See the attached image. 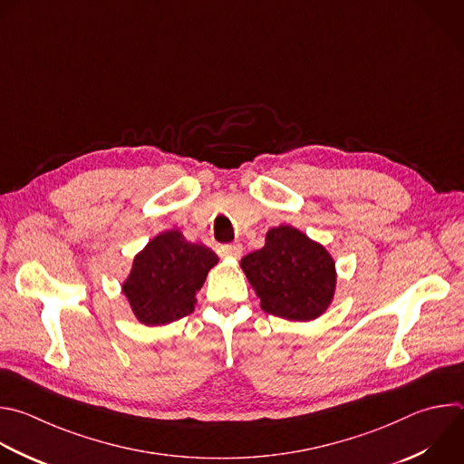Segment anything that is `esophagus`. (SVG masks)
Wrapping results in <instances>:
<instances>
[{
  "label": "esophagus",
  "mask_w": 464,
  "mask_h": 464,
  "mask_svg": "<svg viewBox=\"0 0 464 464\" xmlns=\"http://www.w3.org/2000/svg\"><path fill=\"white\" fill-rule=\"evenodd\" d=\"M218 255L220 256H227V258H240L242 255V246L240 244H227V246H220L218 247Z\"/></svg>",
  "instance_id": "1"
}]
</instances>
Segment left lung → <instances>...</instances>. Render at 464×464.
I'll list each match as a JSON object with an SVG mask.
<instances>
[{
    "instance_id": "obj_1",
    "label": "left lung",
    "mask_w": 464,
    "mask_h": 464,
    "mask_svg": "<svg viewBox=\"0 0 464 464\" xmlns=\"http://www.w3.org/2000/svg\"><path fill=\"white\" fill-rule=\"evenodd\" d=\"M240 267L269 315L310 323L324 315L334 302V256L321 242L289 224L271 227L264 247L246 255Z\"/></svg>"
}]
</instances>
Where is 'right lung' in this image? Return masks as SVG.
Here are the masks:
<instances>
[{"instance_id": "1", "label": "right lung", "mask_w": 464, "mask_h": 464, "mask_svg": "<svg viewBox=\"0 0 464 464\" xmlns=\"http://www.w3.org/2000/svg\"><path fill=\"white\" fill-rule=\"evenodd\" d=\"M218 256L193 244L177 229L150 238L132 258L121 284L134 319L143 326H164L195 310L197 293Z\"/></svg>"}]
</instances>
